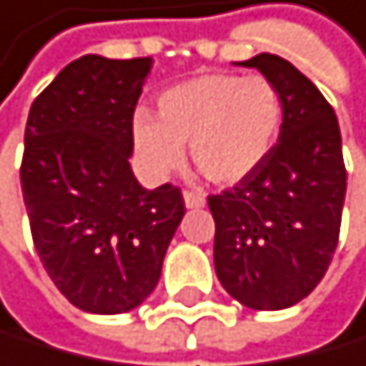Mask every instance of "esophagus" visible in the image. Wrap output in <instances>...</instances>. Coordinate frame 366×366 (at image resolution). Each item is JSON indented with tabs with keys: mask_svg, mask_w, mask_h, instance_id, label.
Listing matches in <instances>:
<instances>
[{
	"mask_svg": "<svg viewBox=\"0 0 366 366\" xmlns=\"http://www.w3.org/2000/svg\"><path fill=\"white\" fill-rule=\"evenodd\" d=\"M184 205L187 207H203L205 196L198 194V191H184Z\"/></svg>",
	"mask_w": 366,
	"mask_h": 366,
	"instance_id": "obj_1",
	"label": "esophagus"
}]
</instances>
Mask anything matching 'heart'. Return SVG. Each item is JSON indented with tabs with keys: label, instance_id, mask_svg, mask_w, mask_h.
Here are the masks:
<instances>
[{
	"label": "heart",
	"instance_id": "b5f03b06",
	"mask_svg": "<svg viewBox=\"0 0 366 366\" xmlns=\"http://www.w3.org/2000/svg\"><path fill=\"white\" fill-rule=\"evenodd\" d=\"M282 128V97L266 76L201 74L159 97V117L137 109L133 147L152 177H168L191 149L196 170L212 184L247 179L269 159Z\"/></svg>",
	"mask_w": 366,
	"mask_h": 366
}]
</instances>
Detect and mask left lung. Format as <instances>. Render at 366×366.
<instances>
[{"mask_svg": "<svg viewBox=\"0 0 366 366\" xmlns=\"http://www.w3.org/2000/svg\"><path fill=\"white\" fill-rule=\"evenodd\" d=\"M254 67L282 97L278 144L247 179L207 196L214 217V271L254 311H280L317 287L339 243L346 165L337 114L311 79L280 55Z\"/></svg>", "mask_w": 366, "mask_h": 366, "instance_id": "obj_1", "label": "left lung"}]
</instances>
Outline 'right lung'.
<instances>
[{"instance_id": "1", "label": "right lung", "mask_w": 366, "mask_h": 366, "mask_svg": "<svg viewBox=\"0 0 366 366\" xmlns=\"http://www.w3.org/2000/svg\"><path fill=\"white\" fill-rule=\"evenodd\" d=\"M152 58L84 55L32 102L20 187L46 273L86 313L137 308L184 217L172 184L133 175V114Z\"/></svg>"}]
</instances>
